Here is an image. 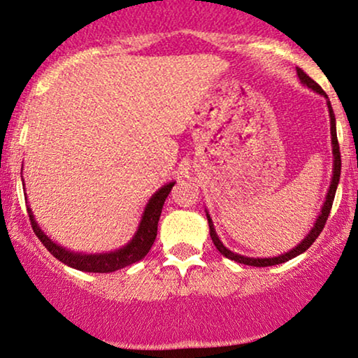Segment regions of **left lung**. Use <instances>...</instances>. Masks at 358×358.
Here are the masks:
<instances>
[{"mask_svg":"<svg viewBox=\"0 0 358 358\" xmlns=\"http://www.w3.org/2000/svg\"><path fill=\"white\" fill-rule=\"evenodd\" d=\"M298 76L299 80L306 85L308 88L314 90V92L319 93V94H324L326 96V93H324V90L319 87V85L314 82L311 76H308L306 73L301 69H298ZM329 104V116H331V136H332V152H334V175H332V182H331V187H329V193L326 196V203H324L322 206V211H321V216L314 224L313 231L309 232L306 239H304L301 244L298 247H294L293 250L287 252V254L283 255H278V257H273V259H250V257H244V255H239V254H234V252H231L226 247L222 245V242L217 239L216 236V231H214L213 227V222H211V217L208 216V222H209V234H211V239L214 242V245H216V249L221 252L224 257H227V259L237 262V264H244V265H252V266H271V265H278V264H283V262H288L294 259V257H298L299 254H303V252H306L309 247L313 245V242L317 239V236L321 234L324 226H326L327 222V217H329V213H331V208H332V203H334V196H336V189H337V185H339V178H341V166H342V160H341V150H339V141H337V132H336V116H334V111H332V106L331 103Z\"/></svg>","mask_w":358,"mask_h":358,"instance_id":"8db88e82","label":"left lung"}]
</instances>
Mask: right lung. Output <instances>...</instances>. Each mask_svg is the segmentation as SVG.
I'll return each mask as SVG.
<instances>
[{"mask_svg":"<svg viewBox=\"0 0 358 358\" xmlns=\"http://www.w3.org/2000/svg\"><path fill=\"white\" fill-rule=\"evenodd\" d=\"M173 185L175 183L165 185V187H162L159 192L152 196L144 211V216H142L141 226L137 229V234L134 236V239H132L126 247H122L121 250L111 252V254L87 255L73 254V252L62 249L60 245L54 244V242L41 231L34 216H32L31 208H27V214H29V221L34 234L39 237V241L44 244L45 249L49 250L57 260H60L62 264L69 265L71 268L76 270L92 271V273H111V271L121 270L124 266L136 264V262L144 259V257L149 254L150 247L154 245L157 237V226H159L162 208H164L165 199L170 194Z\"/></svg>","mask_w":358,"mask_h":358,"instance_id":"obj_1","label":"right lung"}]
</instances>
